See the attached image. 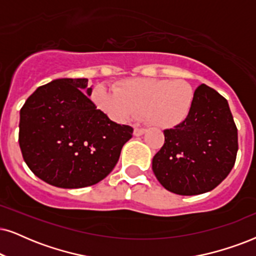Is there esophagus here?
Masks as SVG:
<instances>
[{"instance_id": "34e87169", "label": "esophagus", "mask_w": 256, "mask_h": 256, "mask_svg": "<svg viewBox=\"0 0 256 256\" xmlns=\"http://www.w3.org/2000/svg\"><path fill=\"white\" fill-rule=\"evenodd\" d=\"M145 132H146V130L145 128H134V136H136V137H140V136H143Z\"/></svg>"}]
</instances>
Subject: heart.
Returning <instances> with one entry per match:
<instances>
[{
    "mask_svg": "<svg viewBox=\"0 0 256 256\" xmlns=\"http://www.w3.org/2000/svg\"><path fill=\"white\" fill-rule=\"evenodd\" d=\"M195 98V88L186 80L151 78L122 80L114 90L99 86L92 94L96 108L112 120L125 122L144 116L160 128L183 124L192 114Z\"/></svg>",
    "mask_w": 256,
    "mask_h": 256,
    "instance_id": "heart-1",
    "label": "heart"
}]
</instances>
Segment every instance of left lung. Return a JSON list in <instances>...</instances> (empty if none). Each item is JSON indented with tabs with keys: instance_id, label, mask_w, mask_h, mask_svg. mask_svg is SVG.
Segmentation results:
<instances>
[{
	"instance_id": "obj_1",
	"label": "left lung",
	"mask_w": 256,
	"mask_h": 256,
	"mask_svg": "<svg viewBox=\"0 0 256 256\" xmlns=\"http://www.w3.org/2000/svg\"><path fill=\"white\" fill-rule=\"evenodd\" d=\"M192 114L164 130L166 143L152 160L162 186L183 196L208 192L230 172L238 154V128L228 102L204 85L196 88Z\"/></svg>"
}]
</instances>
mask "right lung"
<instances>
[{"mask_svg": "<svg viewBox=\"0 0 256 256\" xmlns=\"http://www.w3.org/2000/svg\"><path fill=\"white\" fill-rule=\"evenodd\" d=\"M88 79L40 86L20 111L18 144L35 176L64 189L96 184L113 170L134 128L112 122L88 96Z\"/></svg>", "mask_w": 256, "mask_h": 256, "instance_id": "right-lung-1", "label": "right lung"}]
</instances>
